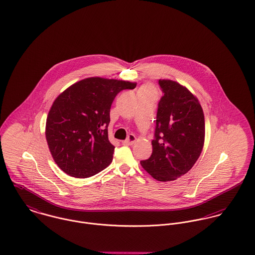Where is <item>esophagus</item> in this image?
<instances>
[{
  "label": "esophagus",
  "mask_w": 255,
  "mask_h": 255,
  "mask_svg": "<svg viewBox=\"0 0 255 255\" xmlns=\"http://www.w3.org/2000/svg\"><path fill=\"white\" fill-rule=\"evenodd\" d=\"M135 140H136V137H135L133 134H129L128 137H127V139H126L125 141H123L122 144L125 145V146H131V145L134 144Z\"/></svg>",
  "instance_id": "1"
}]
</instances>
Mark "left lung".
I'll use <instances>...</instances> for the list:
<instances>
[{"label": "left lung", "mask_w": 255, "mask_h": 255, "mask_svg": "<svg viewBox=\"0 0 255 255\" xmlns=\"http://www.w3.org/2000/svg\"><path fill=\"white\" fill-rule=\"evenodd\" d=\"M162 97L157 105L153 153L141 160L158 181H171L188 172L200 156L205 139L203 109L183 86L159 80Z\"/></svg>", "instance_id": "1"}]
</instances>
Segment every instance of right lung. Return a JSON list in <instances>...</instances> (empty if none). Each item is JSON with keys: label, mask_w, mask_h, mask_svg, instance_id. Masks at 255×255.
<instances>
[{"label": "right lung", "mask_w": 255, "mask_h": 255, "mask_svg": "<svg viewBox=\"0 0 255 255\" xmlns=\"http://www.w3.org/2000/svg\"><path fill=\"white\" fill-rule=\"evenodd\" d=\"M135 88L136 83L94 77L72 85L54 101L45 135L64 172L87 178L111 163L115 147L108 140L110 107L121 91Z\"/></svg>", "instance_id": "right-lung-1"}]
</instances>
